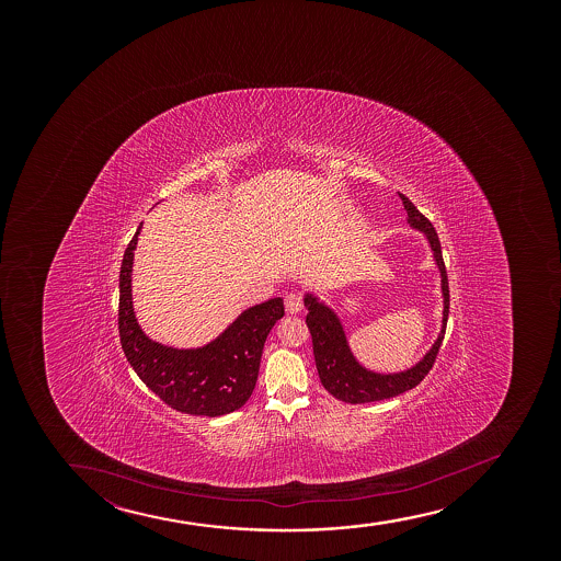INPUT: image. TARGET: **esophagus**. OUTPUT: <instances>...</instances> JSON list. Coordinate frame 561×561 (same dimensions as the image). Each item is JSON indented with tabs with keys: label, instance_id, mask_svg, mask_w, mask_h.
Wrapping results in <instances>:
<instances>
[{
	"label": "esophagus",
	"instance_id": "obj_1",
	"mask_svg": "<svg viewBox=\"0 0 561 561\" xmlns=\"http://www.w3.org/2000/svg\"><path fill=\"white\" fill-rule=\"evenodd\" d=\"M284 307L288 314H297L299 310L304 309V299L297 294V291H290L284 296Z\"/></svg>",
	"mask_w": 561,
	"mask_h": 561
}]
</instances>
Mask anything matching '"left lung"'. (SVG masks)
<instances>
[{"instance_id":"left-lung-1","label":"left lung","mask_w":561,"mask_h":561,"mask_svg":"<svg viewBox=\"0 0 561 561\" xmlns=\"http://www.w3.org/2000/svg\"><path fill=\"white\" fill-rule=\"evenodd\" d=\"M399 196L407 209L408 225L425 236L426 243L431 247L434 265L438 267L439 291H442V304H444L442 325H439L436 341L432 342L431 348L426 350L425 355L415 365L404 368V370H397V373H380V370L365 367L355 357L354 350L350 346L346 329H344L341 316L336 314V310L316 296L314 291H305L304 304L309 310L307 325L312 335L318 376H320L325 391L333 394L335 399L350 402V404L391 399V397L413 389L431 370L442 341H444L445 325H447V316H449V286H447V271H445L444 257H442L438 233L431 225V220L426 219L425 215H421L417 207L413 206L404 194L399 193Z\"/></svg>"}]
</instances>
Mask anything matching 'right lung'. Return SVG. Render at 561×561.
I'll return each instance as SVG.
<instances>
[{"label":"right lung","instance_id":"1","mask_svg":"<svg viewBox=\"0 0 561 561\" xmlns=\"http://www.w3.org/2000/svg\"><path fill=\"white\" fill-rule=\"evenodd\" d=\"M142 225L123 254L119 271V339L140 380L178 412L204 417L232 413L251 399L271 328L284 316L273 297L243 310L228 328L198 348H175L149 339L136 320L133 264Z\"/></svg>","mask_w":561,"mask_h":561}]
</instances>
